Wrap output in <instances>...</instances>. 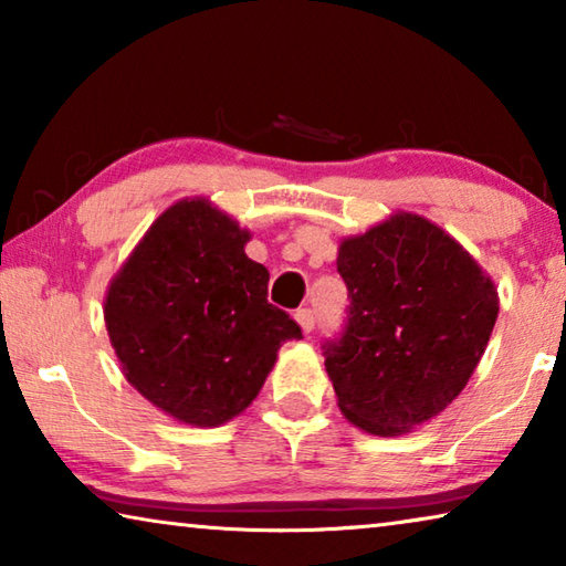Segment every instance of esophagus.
<instances>
[{"instance_id": "obj_1", "label": "esophagus", "mask_w": 566, "mask_h": 566, "mask_svg": "<svg viewBox=\"0 0 566 566\" xmlns=\"http://www.w3.org/2000/svg\"><path fill=\"white\" fill-rule=\"evenodd\" d=\"M294 319L300 322V327H302L306 334H310V332L314 329V322H317V317H314V312L310 310V306H302V310H296Z\"/></svg>"}]
</instances>
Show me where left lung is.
Here are the masks:
<instances>
[{"mask_svg":"<svg viewBox=\"0 0 566 566\" xmlns=\"http://www.w3.org/2000/svg\"><path fill=\"white\" fill-rule=\"evenodd\" d=\"M342 332L322 344L339 409L369 434L397 437L464 389L494 329L490 276L437 224L395 214L344 239Z\"/></svg>","mask_w":566,"mask_h":566,"instance_id":"8db88e82","label":"left lung"}]
</instances>
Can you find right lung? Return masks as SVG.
<instances>
[{"label":"right lung","mask_w":566,"mask_h":566,"mask_svg":"<svg viewBox=\"0 0 566 566\" xmlns=\"http://www.w3.org/2000/svg\"><path fill=\"white\" fill-rule=\"evenodd\" d=\"M247 229L207 199L177 202L109 284L104 322L129 385L185 424L217 427L260 395L302 327L266 302Z\"/></svg>","instance_id":"add662e5"}]
</instances>
